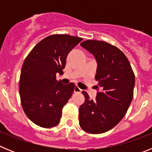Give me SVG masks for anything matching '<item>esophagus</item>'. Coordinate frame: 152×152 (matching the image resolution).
<instances>
[{
	"mask_svg": "<svg viewBox=\"0 0 152 152\" xmlns=\"http://www.w3.org/2000/svg\"><path fill=\"white\" fill-rule=\"evenodd\" d=\"M82 91V90L79 88L78 87H75V89H74V92L75 93H80Z\"/></svg>",
	"mask_w": 152,
	"mask_h": 152,
	"instance_id": "34e87169",
	"label": "esophagus"
}]
</instances>
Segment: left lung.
I'll list each match as a JSON object with an SVG mask.
<instances>
[{"instance_id": "1", "label": "left lung", "mask_w": 152, "mask_h": 152, "mask_svg": "<svg viewBox=\"0 0 152 152\" xmlns=\"http://www.w3.org/2000/svg\"><path fill=\"white\" fill-rule=\"evenodd\" d=\"M80 45L97 62L95 79L101 91L95 100L82 91L85 101L79 108V124L87 132L103 133L116 126L128 110L133 98L135 75L128 58L117 47L98 40H86Z\"/></svg>"}]
</instances>
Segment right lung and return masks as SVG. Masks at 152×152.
Instances as JSON below:
<instances>
[{
	"label": "right lung",
	"mask_w": 152,
	"mask_h": 152,
	"mask_svg": "<svg viewBox=\"0 0 152 152\" xmlns=\"http://www.w3.org/2000/svg\"><path fill=\"white\" fill-rule=\"evenodd\" d=\"M81 40L69 35H51L35 45L24 61L20 77L21 104L37 126L51 128L60 123L75 84H63L56 80V74L62 75L68 53Z\"/></svg>",
	"instance_id": "add662e5"
}]
</instances>
